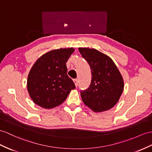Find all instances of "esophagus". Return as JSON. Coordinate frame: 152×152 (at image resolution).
Listing matches in <instances>:
<instances>
[{
	"label": "esophagus",
	"mask_w": 152,
	"mask_h": 152,
	"mask_svg": "<svg viewBox=\"0 0 152 152\" xmlns=\"http://www.w3.org/2000/svg\"><path fill=\"white\" fill-rule=\"evenodd\" d=\"M73 82L75 83V86H77V85H78V79H73Z\"/></svg>",
	"instance_id": "obj_1"
}]
</instances>
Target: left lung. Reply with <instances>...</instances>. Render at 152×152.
I'll return each mask as SVG.
<instances>
[{"instance_id": "left-lung-1", "label": "left lung", "mask_w": 152, "mask_h": 152, "mask_svg": "<svg viewBox=\"0 0 152 152\" xmlns=\"http://www.w3.org/2000/svg\"><path fill=\"white\" fill-rule=\"evenodd\" d=\"M79 52L90 66L91 81L81 91L84 104L95 112L108 110L115 105L123 94L124 80L113 60L95 49L79 48Z\"/></svg>"}]
</instances>
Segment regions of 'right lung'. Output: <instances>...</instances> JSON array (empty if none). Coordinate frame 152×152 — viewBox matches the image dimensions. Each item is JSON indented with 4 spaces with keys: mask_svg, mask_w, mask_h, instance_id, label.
Wrapping results in <instances>:
<instances>
[{
    "mask_svg": "<svg viewBox=\"0 0 152 152\" xmlns=\"http://www.w3.org/2000/svg\"><path fill=\"white\" fill-rule=\"evenodd\" d=\"M75 50L60 48L42 55L28 74V91L36 104L51 109L61 104L75 84L67 75L66 62Z\"/></svg>",
    "mask_w": 152,
    "mask_h": 152,
    "instance_id": "obj_1",
    "label": "right lung"
}]
</instances>
